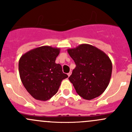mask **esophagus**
<instances>
[{
    "label": "esophagus",
    "mask_w": 132,
    "mask_h": 132,
    "mask_svg": "<svg viewBox=\"0 0 132 132\" xmlns=\"http://www.w3.org/2000/svg\"><path fill=\"white\" fill-rule=\"evenodd\" d=\"M71 71H70V72L68 73V77H70V76L71 75Z\"/></svg>",
    "instance_id": "1"
}]
</instances>
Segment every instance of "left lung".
<instances>
[{
  "label": "left lung",
  "instance_id": "1",
  "mask_svg": "<svg viewBox=\"0 0 132 132\" xmlns=\"http://www.w3.org/2000/svg\"><path fill=\"white\" fill-rule=\"evenodd\" d=\"M76 64L68 79L76 92L85 100L100 96L110 82L112 64L109 56L98 48L82 44L68 50Z\"/></svg>",
  "mask_w": 132,
  "mask_h": 132
}]
</instances>
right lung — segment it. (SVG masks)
Here are the masks:
<instances>
[{
    "label": "right lung",
    "mask_w": 132,
    "mask_h": 132,
    "mask_svg": "<svg viewBox=\"0 0 132 132\" xmlns=\"http://www.w3.org/2000/svg\"><path fill=\"white\" fill-rule=\"evenodd\" d=\"M58 48L43 46L23 54L19 60L20 77L25 88L35 99L46 101L57 93L61 82L68 77L55 63Z\"/></svg>",
    "instance_id": "add662e5"
}]
</instances>
